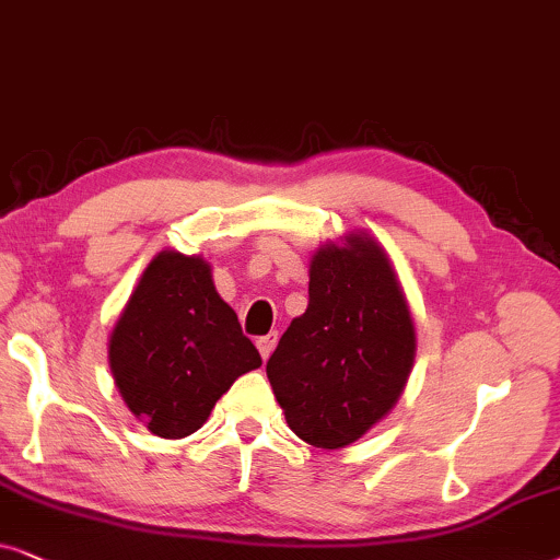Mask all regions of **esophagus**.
I'll list each match as a JSON object with an SVG mask.
<instances>
[{
  "label": "esophagus",
  "instance_id": "esophagus-1",
  "mask_svg": "<svg viewBox=\"0 0 560 560\" xmlns=\"http://www.w3.org/2000/svg\"><path fill=\"white\" fill-rule=\"evenodd\" d=\"M276 342H279V332H268V335H264V338L256 340L258 353H260V358H264V361H268V355L273 353Z\"/></svg>",
  "mask_w": 560,
  "mask_h": 560
}]
</instances>
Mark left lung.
Segmentation results:
<instances>
[{"mask_svg":"<svg viewBox=\"0 0 560 560\" xmlns=\"http://www.w3.org/2000/svg\"><path fill=\"white\" fill-rule=\"evenodd\" d=\"M415 323L386 250L366 233L317 248L310 304L281 335L266 374L289 428L338 451L374 428L405 392Z\"/></svg>","mask_w":560,"mask_h":560,"instance_id":"1","label":"left lung"}]
</instances>
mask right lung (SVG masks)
<instances>
[{
    "instance_id": "add662e5",
    "label": "right lung",
    "mask_w": 560,
    "mask_h": 560,
    "mask_svg": "<svg viewBox=\"0 0 560 560\" xmlns=\"http://www.w3.org/2000/svg\"><path fill=\"white\" fill-rule=\"evenodd\" d=\"M260 366L202 256L161 250L109 335V369L130 412L153 435L197 432L237 376Z\"/></svg>"
}]
</instances>
